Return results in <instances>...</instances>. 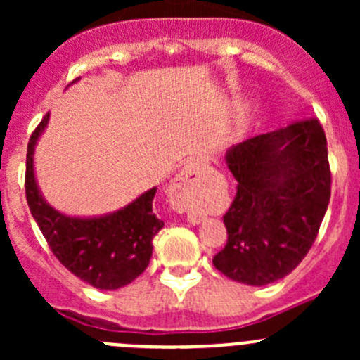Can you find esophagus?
Segmentation results:
<instances>
[{"label":"esophagus","mask_w":360,"mask_h":360,"mask_svg":"<svg viewBox=\"0 0 360 360\" xmlns=\"http://www.w3.org/2000/svg\"><path fill=\"white\" fill-rule=\"evenodd\" d=\"M170 200L177 210L188 212V217L193 223H198L202 217L198 203H200V181L198 174L193 169H184L174 179L170 186Z\"/></svg>","instance_id":"obj_1"}]
</instances>
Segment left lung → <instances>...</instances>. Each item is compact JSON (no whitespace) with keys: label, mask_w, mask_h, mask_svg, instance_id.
Masks as SVG:
<instances>
[{"label":"left lung","mask_w":360,"mask_h":360,"mask_svg":"<svg viewBox=\"0 0 360 360\" xmlns=\"http://www.w3.org/2000/svg\"><path fill=\"white\" fill-rule=\"evenodd\" d=\"M226 163L238 184L214 266L257 288L281 281L314 245L331 198L324 129L317 118L297 120L233 146Z\"/></svg>","instance_id":"obj_1"}]
</instances>
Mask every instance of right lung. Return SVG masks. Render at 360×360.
Instances as JSON below:
<instances>
[{
	"mask_svg": "<svg viewBox=\"0 0 360 360\" xmlns=\"http://www.w3.org/2000/svg\"><path fill=\"white\" fill-rule=\"evenodd\" d=\"M49 112L31 134L25 157V198L53 256L71 274L96 289H120L136 281L148 268L153 254V237L163 221L153 212L157 188L132 203L101 217H69L43 200L34 179L32 153L45 130Z\"/></svg>",
	"mask_w": 360,
	"mask_h": 360,
	"instance_id": "add662e5",
	"label": "right lung"
}]
</instances>
